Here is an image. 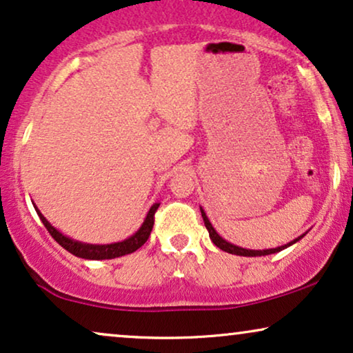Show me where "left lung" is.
<instances>
[{"label":"left lung","instance_id":"8db88e82","mask_svg":"<svg viewBox=\"0 0 353 353\" xmlns=\"http://www.w3.org/2000/svg\"><path fill=\"white\" fill-rule=\"evenodd\" d=\"M201 216H203L204 225H205V228H208L209 236H210V240H212V243L216 245L217 248H221L222 251H227V253H230V254H238V256H266V254H274V253H279V251L285 250L287 246L296 243V241L301 240V238L305 236V233H303V235H300L299 238H295L294 241H290V243H287V245H283V246H279V248H271V250H246V248H240V246H236V245L228 243V241L223 240V238L219 235L216 230H214L212 223L209 222V219H208V216H205V212L203 210V208H201Z\"/></svg>","mask_w":353,"mask_h":353}]
</instances>
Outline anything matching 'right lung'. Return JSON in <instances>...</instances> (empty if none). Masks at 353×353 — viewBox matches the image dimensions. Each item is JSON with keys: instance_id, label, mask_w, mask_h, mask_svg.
<instances>
[{"instance_id": "right-lung-1", "label": "right lung", "mask_w": 353, "mask_h": 353, "mask_svg": "<svg viewBox=\"0 0 353 353\" xmlns=\"http://www.w3.org/2000/svg\"><path fill=\"white\" fill-rule=\"evenodd\" d=\"M159 205L160 204L155 203L152 208L149 209L143 225H141V228L134 233V235H131L130 238H126V240L123 241H118V243H110V245H89V243H82V241L72 240L70 236H65L61 232H58L57 228H54L52 223L42 216V214H40L39 209L35 208V210L37 214H39L40 221L43 222L45 228L50 232V235H52L66 251H70L71 254L77 256V258H84V259H113V258H120V256L134 253L137 248H141V246L148 241V238L154 227V214L155 210L159 209Z\"/></svg>"}]
</instances>
